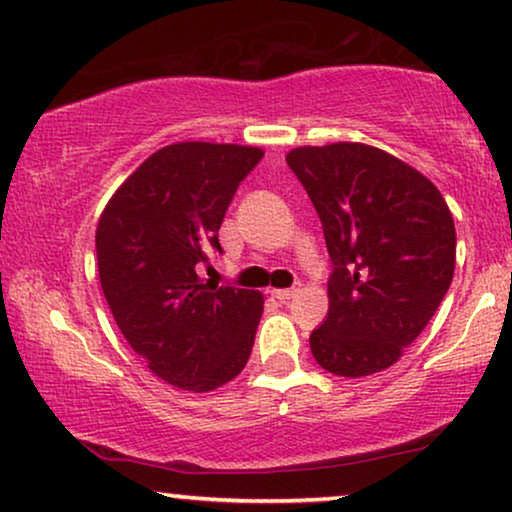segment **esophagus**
Instances as JSON below:
<instances>
[{
    "mask_svg": "<svg viewBox=\"0 0 512 512\" xmlns=\"http://www.w3.org/2000/svg\"><path fill=\"white\" fill-rule=\"evenodd\" d=\"M298 294V289H270V296L277 298L280 303H287L289 298H294Z\"/></svg>",
    "mask_w": 512,
    "mask_h": 512,
    "instance_id": "34e87169",
    "label": "esophagus"
}]
</instances>
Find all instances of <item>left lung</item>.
Returning a JSON list of instances; mask_svg holds the SVG:
<instances>
[{
  "label": "left lung",
  "mask_w": 512,
  "mask_h": 512,
  "mask_svg": "<svg viewBox=\"0 0 512 512\" xmlns=\"http://www.w3.org/2000/svg\"><path fill=\"white\" fill-rule=\"evenodd\" d=\"M287 164L315 204L334 263L327 320L310 334L313 357L345 378L388 369L454 277L447 202L421 171L374 145H303Z\"/></svg>",
  "instance_id": "obj_1"
}]
</instances>
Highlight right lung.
<instances>
[{
	"instance_id": "add662e5",
	"label": "right lung",
	"mask_w": 512,
	"mask_h": 512,
	"mask_svg": "<svg viewBox=\"0 0 512 512\" xmlns=\"http://www.w3.org/2000/svg\"><path fill=\"white\" fill-rule=\"evenodd\" d=\"M263 150L174 143L119 185L96 228L98 277L136 355L169 386L209 393L247 364L263 296L199 277L218 228Z\"/></svg>"
}]
</instances>
